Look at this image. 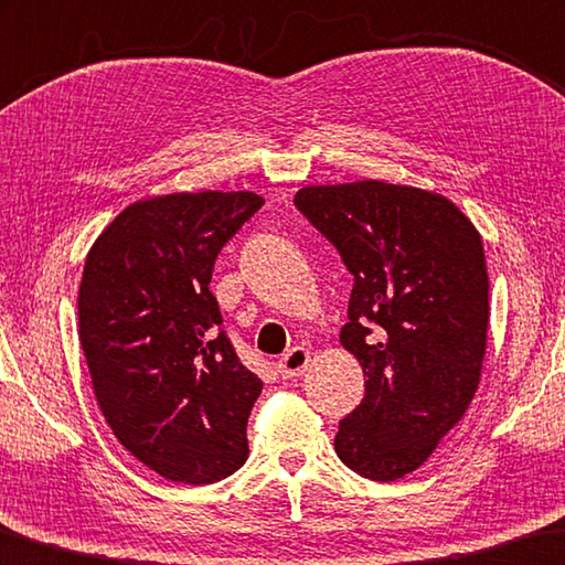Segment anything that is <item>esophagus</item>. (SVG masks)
<instances>
[{
    "label": "esophagus",
    "mask_w": 565,
    "mask_h": 565,
    "mask_svg": "<svg viewBox=\"0 0 565 565\" xmlns=\"http://www.w3.org/2000/svg\"><path fill=\"white\" fill-rule=\"evenodd\" d=\"M310 363V353L305 348H292L285 353L280 360H277V375L282 381H290V377H298L305 373V367Z\"/></svg>",
    "instance_id": "34e87169"
}]
</instances>
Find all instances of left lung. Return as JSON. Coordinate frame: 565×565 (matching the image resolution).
<instances>
[{"mask_svg": "<svg viewBox=\"0 0 565 565\" xmlns=\"http://www.w3.org/2000/svg\"><path fill=\"white\" fill-rule=\"evenodd\" d=\"M353 275L340 343L365 397L340 420L335 452L370 480L420 468L478 391L488 332L483 243L436 192L363 180L295 195Z\"/></svg>", "mask_w": 565, "mask_h": 565, "instance_id": "8db88e82", "label": "left lung"}]
</instances>
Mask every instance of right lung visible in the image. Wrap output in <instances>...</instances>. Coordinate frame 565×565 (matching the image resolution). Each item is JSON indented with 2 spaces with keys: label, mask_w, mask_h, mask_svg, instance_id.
<instances>
[{
  "label": "right lung",
  "mask_w": 565,
  "mask_h": 565,
  "mask_svg": "<svg viewBox=\"0 0 565 565\" xmlns=\"http://www.w3.org/2000/svg\"><path fill=\"white\" fill-rule=\"evenodd\" d=\"M265 205L255 192H178L129 205L92 245L79 343L117 440L174 483L247 460L263 381L239 363L210 292L220 249Z\"/></svg>",
  "instance_id": "obj_1"
}]
</instances>
